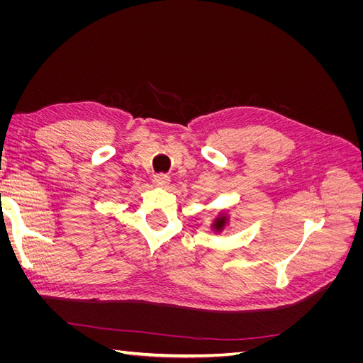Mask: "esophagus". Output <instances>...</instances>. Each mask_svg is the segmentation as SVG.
<instances>
[{"label": "esophagus", "instance_id": "1", "mask_svg": "<svg viewBox=\"0 0 363 363\" xmlns=\"http://www.w3.org/2000/svg\"><path fill=\"white\" fill-rule=\"evenodd\" d=\"M152 182H155L157 186H160V188H167V186L171 183V177L168 174H156L155 179H152Z\"/></svg>", "mask_w": 363, "mask_h": 363}]
</instances>
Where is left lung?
<instances>
[{"label": "left lung", "instance_id": "obj_1", "mask_svg": "<svg viewBox=\"0 0 363 363\" xmlns=\"http://www.w3.org/2000/svg\"><path fill=\"white\" fill-rule=\"evenodd\" d=\"M225 224H227V216L221 215V216H218L215 219V223H213L212 227L216 230V232H221V230L225 227Z\"/></svg>", "mask_w": 363, "mask_h": 363}]
</instances>
